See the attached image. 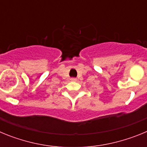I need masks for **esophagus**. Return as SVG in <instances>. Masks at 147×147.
I'll return each mask as SVG.
<instances>
[{"label": "esophagus", "mask_w": 147, "mask_h": 147, "mask_svg": "<svg viewBox=\"0 0 147 147\" xmlns=\"http://www.w3.org/2000/svg\"><path fill=\"white\" fill-rule=\"evenodd\" d=\"M71 80L73 82H76L77 80H76V78H71Z\"/></svg>", "instance_id": "34e87169"}]
</instances>
